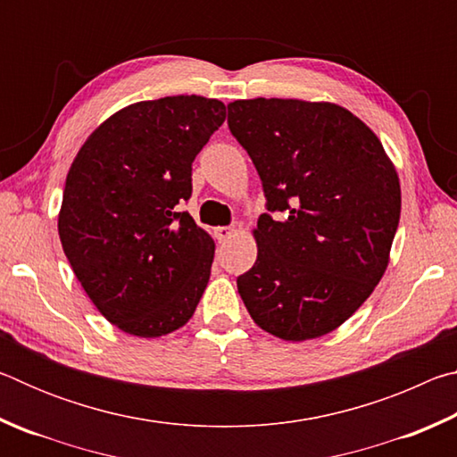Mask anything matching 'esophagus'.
<instances>
[{"instance_id": "34e87169", "label": "esophagus", "mask_w": 457, "mask_h": 457, "mask_svg": "<svg viewBox=\"0 0 457 457\" xmlns=\"http://www.w3.org/2000/svg\"><path fill=\"white\" fill-rule=\"evenodd\" d=\"M234 228H226V226H221V228H215L213 229V234H215V239H218V242L221 244V242H226V239H229L231 236H234Z\"/></svg>"}]
</instances>
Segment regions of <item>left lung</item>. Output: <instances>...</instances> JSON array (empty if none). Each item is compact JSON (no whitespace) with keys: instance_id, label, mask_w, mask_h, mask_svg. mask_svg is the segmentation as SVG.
I'll use <instances>...</instances> for the list:
<instances>
[{"instance_id":"8db88e82","label":"left lung","mask_w":457,"mask_h":457,"mask_svg":"<svg viewBox=\"0 0 457 457\" xmlns=\"http://www.w3.org/2000/svg\"><path fill=\"white\" fill-rule=\"evenodd\" d=\"M231 135L268 199L258 258L237 292L262 330L282 340L328 335L357 312L389 266L401 187L381 141L335 103L250 98L228 104Z\"/></svg>"}]
</instances>
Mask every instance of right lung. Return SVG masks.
<instances>
[{"label":"right lung","mask_w":457,"mask_h":457,"mask_svg":"<svg viewBox=\"0 0 457 457\" xmlns=\"http://www.w3.org/2000/svg\"><path fill=\"white\" fill-rule=\"evenodd\" d=\"M226 120L218 98L165 96L108 117L76 154L58 213L62 247L92 304L127 335H169L195 312L215 244L179 201Z\"/></svg>","instance_id":"obj_1"}]
</instances>
